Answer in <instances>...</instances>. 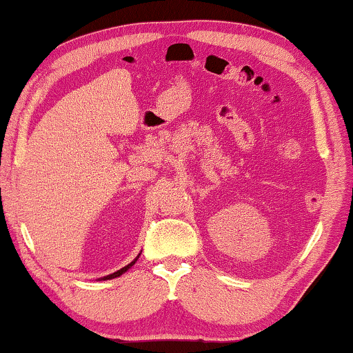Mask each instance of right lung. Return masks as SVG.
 <instances>
[{
    "instance_id": "obj_1",
    "label": "right lung",
    "mask_w": 353,
    "mask_h": 353,
    "mask_svg": "<svg viewBox=\"0 0 353 353\" xmlns=\"http://www.w3.org/2000/svg\"><path fill=\"white\" fill-rule=\"evenodd\" d=\"M137 259H139V256H137V257H135V259L132 260V262H131V263H129V265H126V267H124V268H121V270H118V271H115V273H113V274H108V276H105V278H104V279H112V278H118V276H121V274L124 273V271H128L129 268H131V267H132V265H134L135 262H137Z\"/></svg>"
}]
</instances>
